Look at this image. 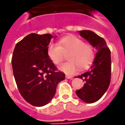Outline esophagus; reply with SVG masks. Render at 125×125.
<instances>
[{
  "label": "esophagus",
  "mask_w": 125,
  "mask_h": 125,
  "mask_svg": "<svg viewBox=\"0 0 125 125\" xmlns=\"http://www.w3.org/2000/svg\"><path fill=\"white\" fill-rule=\"evenodd\" d=\"M65 77L67 79H72V76H71V75H66Z\"/></svg>",
  "instance_id": "34e87169"
}]
</instances>
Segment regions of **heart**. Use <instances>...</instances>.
Listing matches in <instances>:
<instances>
[{"label":"heart","instance_id":"b5f03b06","mask_svg":"<svg viewBox=\"0 0 125 125\" xmlns=\"http://www.w3.org/2000/svg\"><path fill=\"white\" fill-rule=\"evenodd\" d=\"M47 54L55 65L60 64L67 55L68 62L61 64L59 69L67 74H73L80 69H84L92 63L95 56L93 46L85 43L75 35H69L61 39L59 44L50 43Z\"/></svg>","mask_w":125,"mask_h":125}]
</instances>
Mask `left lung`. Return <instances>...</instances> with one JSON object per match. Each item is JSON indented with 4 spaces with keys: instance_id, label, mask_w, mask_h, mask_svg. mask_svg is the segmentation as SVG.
<instances>
[{
    "instance_id": "obj_1",
    "label": "left lung",
    "mask_w": 125,
    "mask_h": 125,
    "mask_svg": "<svg viewBox=\"0 0 125 125\" xmlns=\"http://www.w3.org/2000/svg\"><path fill=\"white\" fill-rule=\"evenodd\" d=\"M79 35L95 48L96 53L90 70L77 76L84 82L76 95L86 103H94L104 95L109 86L111 75V51L102 37L91 30L79 31Z\"/></svg>"
}]
</instances>
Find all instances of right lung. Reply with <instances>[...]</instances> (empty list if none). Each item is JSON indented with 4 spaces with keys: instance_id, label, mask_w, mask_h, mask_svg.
<instances>
[{
    "instance_id": "1",
    "label": "right lung",
    "mask_w": 125,
    "mask_h": 125,
    "mask_svg": "<svg viewBox=\"0 0 125 125\" xmlns=\"http://www.w3.org/2000/svg\"><path fill=\"white\" fill-rule=\"evenodd\" d=\"M53 37L50 33H30L16 44L13 51L11 63L18 89L33 106L49 103L55 95L58 84L65 77L64 73L56 71L47 54Z\"/></svg>"
}]
</instances>
